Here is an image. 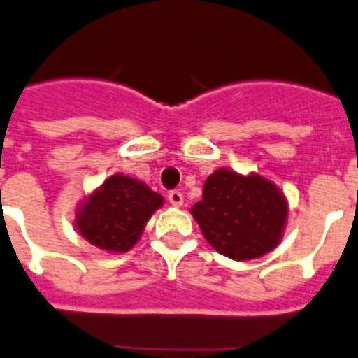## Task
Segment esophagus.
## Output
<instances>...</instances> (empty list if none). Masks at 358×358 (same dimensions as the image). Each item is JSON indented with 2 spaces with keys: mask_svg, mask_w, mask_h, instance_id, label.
Segmentation results:
<instances>
[{
  "mask_svg": "<svg viewBox=\"0 0 358 358\" xmlns=\"http://www.w3.org/2000/svg\"><path fill=\"white\" fill-rule=\"evenodd\" d=\"M167 200H169L171 205H175V207H182L183 205V194L180 191H171L167 194Z\"/></svg>",
  "mask_w": 358,
  "mask_h": 358,
  "instance_id": "34e87169",
  "label": "esophagus"
}]
</instances>
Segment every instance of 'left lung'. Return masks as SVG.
I'll list each match as a JSON object with an SVG mask.
<instances>
[{
    "label": "left lung",
    "instance_id": "left-lung-1",
    "mask_svg": "<svg viewBox=\"0 0 358 358\" xmlns=\"http://www.w3.org/2000/svg\"><path fill=\"white\" fill-rule=\"evenodd\" d=\"M191 214L216 252L248 261L278 247L288 222V201L272 180L220 167L205 180L203 200L192 205Z\"/></svg>",
    "mask_w": 358,
    "mask_h": 358
}]
</instances>
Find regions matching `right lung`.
Here are the masks:
<instances>
[{"label":"right lung","mask_w":358,"mask_h":358,"mask_svg":"<svg viewBox=\"0 0 358 358\" xmlns=\"http://www.w3.org/2000/svg\"><path fill=\"white\" fill-rule=\"evenodd\" d=\"M164 205V198L141 180L111 175L80 201L76 229L93 247L111 254L131 250L145 223Z\"/></svg>","instance_id":"right-lung-1"}]
</instances>
